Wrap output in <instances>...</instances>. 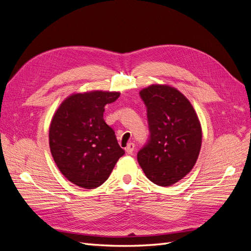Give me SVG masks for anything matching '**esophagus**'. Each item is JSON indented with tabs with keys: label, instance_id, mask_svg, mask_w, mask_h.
I'll return each mask as SVG.
<instances>
[{
	"label": "esophagus",
	"instance_id": "34e87169",
	"mask_svg": "<svg viewBox=\"0 0 251 251\" xmlns=\"http://www.w3.org/2000/svg\"><path fill=\"white\" fill-rule=\"evenodd\" d=\"M134 150H135V144L133 142L128 143L127 146H126V151L127 154H133Z\"/></svg>",
	"mask_w": 251,
	"mask_h": 251
}]
</instances>
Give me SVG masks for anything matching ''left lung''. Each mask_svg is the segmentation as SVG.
Here are the masks:
<instances>
[{
    "mask_svg": "<svg viewBox=\"0 0 251 251\" xmlns=\"http://www.w3.org/2000/svg\"><path fill=\"white\" fill-rule=\"evenodd\" d=\"M147 107L150 136L137 160L148 179L171 186L192 171L198 159L202 131L198 116L177 89L151 85L140 91Z\"/></svg>",
    "mask_w": 251,
    "mask_h": 251,
    "instance_id": "1",
    "label": "left lung"
}]
</instances>
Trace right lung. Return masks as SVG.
<instances>
[{
    "instance_id": "1",
    "label": "right lung",
    "mask_w": 251,
    "mask_h": 251,
    "mask_svg": "<svg viewBox=\"0 0 251 251\" xmlns=\"http://www.w3.org/2000/svg\"><path fill=\"white\" fill-rule=\"evenodd\" d=\"M118 92L78 93L59 105L50 125L49 146L60 173L75 185L92 189L111 175L125 155L115 132L103 120L104 105Z\"/></svg>"
}]
</instances>
